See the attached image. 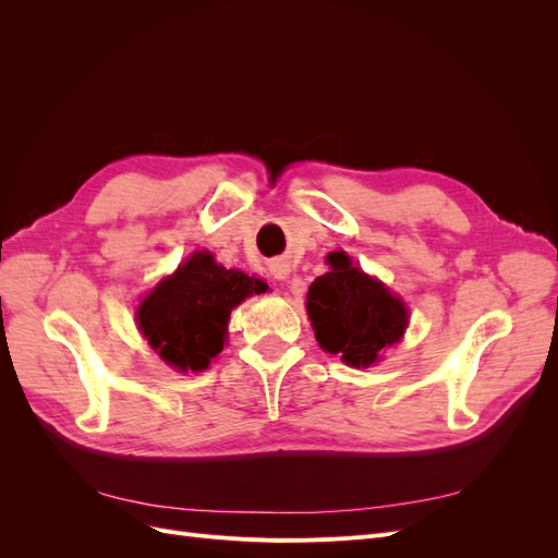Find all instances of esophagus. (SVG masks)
Instances as JSON below:
<instances>
[{
  "label": "esophagus",
  "instance_id": "34e87169",
  "mask_svg": "<svg viewBox=\"0 0 558 558\" xmlns=\"http://www.w3.org/2000/svg\"><path fill=\"white\" fill-rule=\"evenodd\" d=\"M269 272L275 275V279H286V275H289L291 269H289V265H286L283 260H275L272 265H269Z\"/></svg>",
  "mask_w": 558,
  "mask_h": 558
}]
</instances>
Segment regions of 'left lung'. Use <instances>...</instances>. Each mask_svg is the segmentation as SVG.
Wrapping results in <instances>:
<instances>
[{
  "label": "left lung",
  "instance_id": "8db88e82",
  "mask_svg": "<svg viewBox=\"0 0 558 558\" xmlns=\"http://www.w3.org/2000/svg\"><path fill=\"white\" fill-rule=\"evenodd\" d=\"M328 263L330 272L316 277L307 291L316 342L340 353L347 365H373L386 347L402 337L408 310L381 281L353 267L347 253H330Z\"/></svg>",
  "mask_w": 558,
  "mask_h": 558
}]
</instances>
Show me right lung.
<instances>
[{
  "mask_svg": "<svg viewBox=\"0 0 558 558\" xmlns=\"http://www.w3.org/2000/svg\"><path fill=\"white\" fill-rule=\"evenodd\" d=\"M265 291L263 279L216 265L209 253H195L142 302L140 328L165 363L199 373L223 351L230 312Z\"/></svg>",
  "mask_w": 558,
  "mask_h": 558,
  "instance_id": "add662e5",
  "label": "right lung"
}]
</instances>
